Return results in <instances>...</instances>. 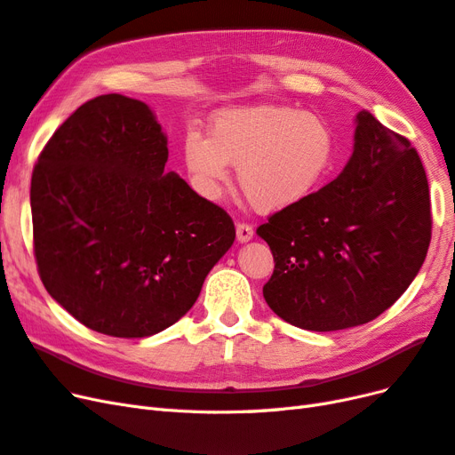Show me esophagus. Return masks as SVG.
<instances>
[{
	"mask_svg": "<svg viewBox=\"0 0 455 455\" xmlns=\"http://www.w3.org/2000/svg\"><path fill=\"white\" fill-rule=\"evenodd\" d=\"M254 235V229L251 224H244V222H239L237 224V241L239 243H249Z\"/></svg>",
	"mask_w": 455,
	"mask_h": 455,
	"instance_id": "obj_1",
	"label": "esophagus"
}]
</instances>
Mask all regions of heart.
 Returning a JSON list of instances; mask_svg holds the SVG:
<instances>
[{
    "instance_id": "obj_1",
    "label": "heart",
    "mask_w": 455,
    "mask_h": 455,
    "mask_svg": "<svg viewBox=\"0 0 455 455\" xmlns=\"http://www.w3.org/2000/svg\"><path fill=\"white\" fill-rule=\"evenodd\" d=\"M336 161L328 121L288 106L228 108L211 121V136L189 131L184 163L203 196L216 199L237 164V182L258 211L275 212L309 197Z\"/></svg>"
}]
</instances>
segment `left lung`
<instances>
[{"label": "left lung", "mask_w": 455, "mask_h": 455, "mask_svg": "<svg viewBox=\"0 0 455 455\" xmlns=\"http://www.w3.org/2000/svg\"><path fill=\"white\" fill-rule=\"evenodd\" d=\"M338 178L269 216L256 233L273 252L264 284L283 321L332 332L374 321L404 294L431 243V197L418 151L366 109Z\"/></svg>", "instance_id": "obj_1"}]
</instances>
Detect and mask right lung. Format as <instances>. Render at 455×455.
<instances>
[{"instance_id": "add662e5", "label": "right lung", "mask_w": 455, "mask_h": 455, "mask_svg": "<svg viewBox=\"0 0 455 455\" xmlns=\"http://www.w3.org/2000/svg\"><path fill=\"white\" fill-rule=\"evenodd\" d=\"M149 106L102 94L54 131L32 172L34 254L87 328L148 338L191 309L235 226L176 172Z\"/></svg>"}]
</instances>
